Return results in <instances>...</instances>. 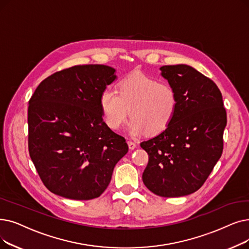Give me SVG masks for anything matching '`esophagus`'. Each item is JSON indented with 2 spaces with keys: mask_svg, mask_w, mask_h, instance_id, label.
I'll list each match as a JSON object with an SVG mask.
<instances>
[{
  "mask_svg": "<svg viewBox=\"0 0 249 249\" xmlns=\"http://www.w3.org/2000/svg\"><path fill=\"white\" fill-rule=\"evenodd\" d=\"M127 143H128V146H129V148H130V149H134L136 147V143L131 142V140H129Z\"/></svg>",
  "mask_w": 249,
  "mask_h": 249,
  "instance_id": "obj_1",
  "label": "esophagus"
}]
</instances>
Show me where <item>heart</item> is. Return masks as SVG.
<instances>
[{"label":"heart","instance_id":"1","mask_svg":"<svg viewBox=\"0 0 249 249\" xmlns=\"http://www.w3.org/2000/svg\"><path fill=\"white\" fill-rule=\"evenodd\" d=\"M178 94L167 82H158L135 72L118 83V93L106 89L100 95L104 121L112 130L122 126L130 113L127 130L133 136L148 131L163 132L174 120L178 111Z\"/></svg>","mask_w":249,"mask_h":249}]
</instances>
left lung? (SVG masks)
<instances>
[{
	"instance_id": "1",
	"label": "left lung",
	"mask_w": 249,
	"mask_h": 249,
	"mask_svg": "<svg viewBox=\"0 0 249 249\" xmlns=\"http://www.w3.org/2000/svg\"><path fill=\"white\" fill-rule=\"evenodd\" d=\"M160 70L179 105L166 130L140 143L148 154L142 181L159 196H184L202 186L221 158L227 114L218 86L197 70L184 64Z\"/></svg>"
}]
</instances>
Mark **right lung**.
Segmentation results:
<instances>
[{
    "mask_svg": "<svg viewBox=\"0 0 249 249\" xmlns=\"http://www.w3.org/2000/svg\"><path fill=\"white\" fill-rule=\"evenodd\" d=\"M106 65H77L42 80L29 100L28 150L45 186L76 200L99 197L128 151L103 121L101 92L117 78Z\"/></svg>",
    "mask_w": 249,
    "mask_h": 249,
    "instance_id": "add662e5",
    "label": "right lung"
}]
</instances>
